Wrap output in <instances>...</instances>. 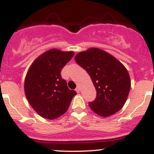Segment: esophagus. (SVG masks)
<instances>
[{
    "label": "esophagus",
    "mask_w": 154,
    "mask_h": 154,
    "mask_svg": "<svg viewBox=\"0 0 154 154\" xmlns=\"http://www.w3.org/2000/svg\"><path fill=\"white\" fill-rule=\"evenodd\" d=\"M75 91H77V93H80V87H77V88H76Z\"/></svg>",
    "instance_id": "esophagus-1"
}]
</instances>
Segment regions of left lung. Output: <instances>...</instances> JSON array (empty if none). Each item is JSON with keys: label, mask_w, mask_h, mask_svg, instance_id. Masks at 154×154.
<instances>
[{"label": "left lung", "mask_w": 154, "mask_h": 154, "mask_svg": "<svg viewBox=\"0 0 154 154\" xmlns=\"http://www.w3.org/2000/svg\"><path fill=\"white\" fill-rule=\"evenodd\" d=\"M75 60L90 75L96 90L91 109L101 117L116 113L127 100L131 80L126 67L111 54L91 47L75 55Z\"/></svg>", "instance_id": "1"}]
</instances>
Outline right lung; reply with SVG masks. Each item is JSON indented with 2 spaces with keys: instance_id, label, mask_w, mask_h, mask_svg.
I'll return each mask as SVG.
<instances>
[{
  "instance_id": "right-lung-1",
  "label": "right lung",
  "mask_w": 154,
  "mask_h": 154,
  "mask_svg": "<svg viewBox=\"0 0 154 154\" xmlns=\"http://www.w3.org/2000/svg\"><path fill=\"white\" fill-rule=\"evenodd\" d=\"M73 51L50 49L35 59L25 79V94L30 105L42 118H58L67 111L77 94L69 90L60 72L72 57Z\"/></svg>"
}]
</instances>
